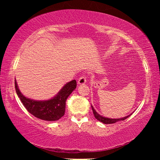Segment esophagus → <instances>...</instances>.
<instances>
[{
	"instance_id": "obj_1",
	"label": "esophagus",
	"mask_w": 160,
	"mask_h": 160,
	"mask_svg": "<svg viewBox=\"0 0 160 160\" xmlns=\"http://www.w3.org/2000/svg\"><path fill=\"white\" fill-rule=\"evenodd\" d=\"M86 82H87V80H86L85 76H81L79 78V80H78V85H85V84L86 83Z\"/></svg>"
}]
</instances>
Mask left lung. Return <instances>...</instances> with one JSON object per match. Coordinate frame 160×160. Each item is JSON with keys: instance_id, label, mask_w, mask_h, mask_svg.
<instances>
[{"instance_id": "obj_1", "label": "left lung", "mask_w": 160, "mask_h": 160, "mask_svg": "<svg viewBox=\"0 0 160 160\" xmlns=\"http://www.w3.org/2000/svg\"><path fill=\"white\" fill-rule=\"evenodd\" d=\"M91 107H92V112H93L94 116V117H95V118L97 119L98 121H99L100 122H102L104 124H112V123H115L116 122H117V121H123L128 117H129V116L132 113H131V114H129L128 116H125V117H123L121 118H109L105 117V116H102L100 114H99V113L96 112V110L94 109V107L92 106V105H91Z\"/></svg>"}]
</instances>
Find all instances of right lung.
<instances>
[{
	"label": "right lung",
	"instance_id": "add662e5",
	"mask_svg": "<svg viewBox=\"0 0 160 160\" xmlns=\"http://www.w3.org/2000/svg\"><path fill=\"white\" fill-rule=\"evenodd\" d=\"M15 86L18 97L31 114L42 120L55 121L64 116L66 101L75 90L77 83L75 80L67 82L55 96L47 100H34L23 95L20 91L16 80H15Z\"/></svg>",
	"mask_w": 160,
	"mask_h": 160
}]
</instances>
